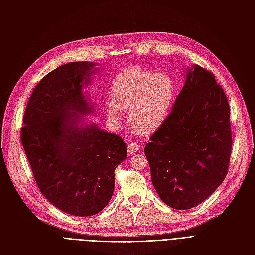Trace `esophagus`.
<instances>
[{
	"mask_svg": "<svg viewBox=\"0 0 255 255\" xmlns=\"http://www.w3.org/2000/svg\"><path fill=\"white\" fill-rule=\"evenodd\" d=\"M139 145L136 143V142H130V143H128V152L129 153V154H135L138 150H139Z\"/></svg>",
	"mask_w": 255,
	"mask_h": 255,
	"instance_id": "1",
	"label": "esophagus"
}]
</instances>
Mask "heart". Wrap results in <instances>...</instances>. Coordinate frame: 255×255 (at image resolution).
<instances>
[{"label":"heart","mask_w":255,"mask_h":255,"mask_svg":"<svg viewBox=\"0 0 255 255\" xmlns=\"http://www.w3.org/2000/svg\"><path fill=\"white\" fill-rule=\"evenodd\" d=\"M175 85L163 72L134 68L119 74L112 83L113 99L105 103L108 115L118 120L122 110H129V124L140 133L159 128L172 107Z\"/></svg>","instance_id":"heart-1"}]
</instances>
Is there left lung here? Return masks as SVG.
Masks as SVG:
<instances>
[{"mask_svg":"<svg viewBox=\"0 0 255 255\" xmlns=\"http://www.w3.org/2000/svg\"><path fill=\"white\" fill-rule=\"evenodd\" d=\"M231 148L227 96L211 72L193 65L169 116L144 147L158 195L176 210L201 204L226 178Z\"/></svg>","mask_w":255,"mask_h":255,"instance_id":"left-lung-1","label":"left lung"}]
</instances>
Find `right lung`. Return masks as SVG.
Returning <instances> with one entry per match:
<instances>
[{"instance_id": "1", "label": "right lung", "mask_w": 255, "mask_h": 255, "mask_svg": "<svg viewBox=\"0 0 255 255\" xmlns=\"http://www.w3.org/2000/svg\"><path fill=\"white\" fill-rule=\"evenodd\" d=\"M69 62L34 87L23 117L21 141L42 194L75 216L99 213L112 198L115 169L128 156L121 137L83 125L93 112L83 87L97 69Z\"/></svg>"}]
</instances>
